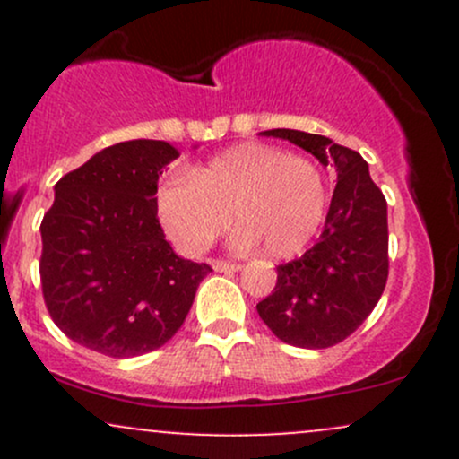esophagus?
<instances>
[{
  "label": "esophagus",
  "mask_w": 459,
  "mask_h": 459,
  "mask_svg": "<svg viewBox=\"0 0 459 459\" xmlns=\"http://www.w3.org/2000/svg\"><path fill=\"white\" fill-rule=\"evenodd\" d=\"M212 265H213V270H215V272H239V270H241V265H239V263L220 261V259L212 261Z\"/></svg>",
  "instance_id": "1"
}]
</instances>
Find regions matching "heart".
I'll list each match as a JSON object with an SVG mask.
<instances>
[{
  "label": "heart",
  "instance_id": "obj_1",
  "mask_svg": "<svg viewBox=\"0 0 459 459\" xmlns=\"http://www.w3.org/2000/svg\"><path fill=\"white\" fill-rule=\"evenodd\" d=\"M325 203L313 161L263 142L230 146L157 189L161 226L189 255L207 250L233 213L237 246L261 244L272 259H291L317 235Z\"/></svg>",
  "mask_w": 459,
  "mask_h": 459
}]
</instances>
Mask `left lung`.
I'll use <instances>...</instances> for the list:
<instances>
[{
    "mask_svg": "<svg viewBox=\"0 0 459 459\" xmlns=\"http://www.w3.org/2000/svg\"><path fill=\"white\" fill-rule=\"evenodd\" d=\"M263 135L293 142L336 168L319 241L299 259L278 265L276 287L256 304L259 317L284 343L324 350L356 332L386 287V198L360 152L307 131L272 129Z\"/></svg>",
    "mask_w": 459,
    "mask_h": 459,
    "instance_id": "left-lung-1",
    "label": "left lung"
}]
</instances>
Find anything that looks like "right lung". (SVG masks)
<instances>
[{
  "instance_id": "right-lung-1",
  "label": "right lung",
  "mask_w": 459,
  "mask_h": 459,
  "mask_svg": "<svg viewBox=\"0 0 459 459\" xmlns=\"http://www.w3.org/2000/svg\"><path fill=\"white\" fill-rule=\"evenodd\" d=\"M178 151L161 140L108 146L56 183L40 224V282L54 324L112 358L177 334L207 263L175 255L157 218V181Z\"/></svg>"
}]
</instances>
